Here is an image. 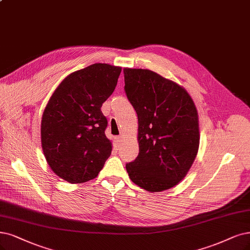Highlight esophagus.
<instances>
[{"label": "esophagus", "mask_w": 250, "mask_h": 250, "mask_svg": "<svg viewBox=\"0 0 250 250\" xmlns=\"http://www.w3.org/2000/svg\"><path fill=\"white\" fill-rule=\"evenodd\" d=\"M122 141H123V139H122V136H117V137H115V143H116V145H117V146H119V145H120V143H122Z\"/></svg>", "instance_id": "esophagus-1"}]
</instances>
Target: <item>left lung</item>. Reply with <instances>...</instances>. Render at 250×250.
<instances>
[{
    "label": "left lung",
    "instance_id": "8db88e82",
    "mask_svg": "<svg viewBox=\"0 0 250 250\" xmlns=\"http://www.w3.org/2000/svg\"><path fill=\"white\" fill-rule=\"evenodd\" d=\"M125 91L138 116L139 154L125 168L151 192L169 189L188 174L199 149L198 112L188 91L145 69L124 70Z\"/></svg>",
    "mask_w": 250,
    "mask_h": 250
}]
</instances>
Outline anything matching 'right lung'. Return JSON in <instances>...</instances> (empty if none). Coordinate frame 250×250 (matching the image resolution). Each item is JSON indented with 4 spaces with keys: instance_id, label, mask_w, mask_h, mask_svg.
<instances>
[{
    "instance_id": "right-lung-1",
    "label": "right lung",
    "mask_w": 250,
    "mask_h": 250,
    "mask_svg": "<svg viewBox=\"0 0 250 250\" xmlns=\"http://www.w3.org/2000/svg\"><path fill=\"white\" fill-rule=\"evenodd\" d=\"M122 68L94 63L70 74L43 112L42 148L51 170L70 183L94 179L112 151L101 107L112 95Z\"/></svg>"
}]
</instances>
